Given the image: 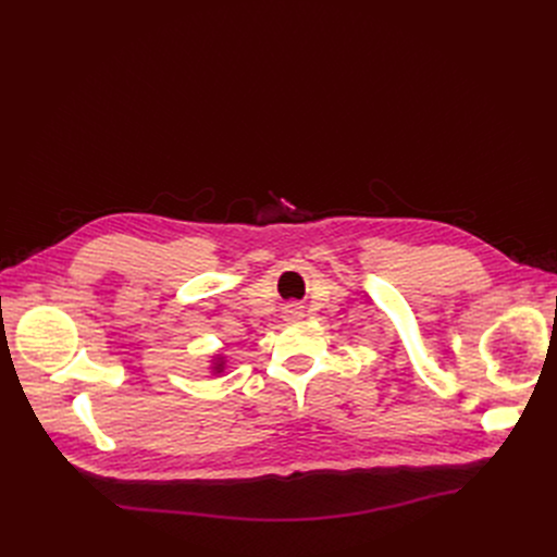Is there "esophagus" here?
I'll return each instance as SVG.
<instances>
[{
  "label": "esophagus",
  "instance_id": "obj_1",
  "mask_svg": "<svg viewBox=\"0 0 557 557\" xmlns=\"http://www.w3.org/2000/svg\"><path fill=\"white\" fill-rule=\"evenodd\" d=\"M290 320H298V318H302V307L300 305H286V311H284Z\"/></svg>",
  "mask_w": 557,
  "mask_h": 557
}]
</instances>
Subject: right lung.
I'll return each mask as SVG.
<instances>
[{"label":"right lung","instance_id":"add662e5","mask_svg":"<svg viewBox=\"0 0 557 557\" xmlns=\"http://www.w3.org/2000/svg\"><path fill=\"white\" fill-rule=\"evenodd\" d=\"M225 368H227V357L223 355V352H214L212 357H210V374H214V376H219V374H223L225 372Z\"/></svg>","mask_w":557,"mask_h":557}]
</instances>
